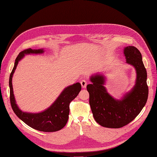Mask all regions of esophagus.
Listing matches in <instances>:
<instances>
[{
  "label": "esophagus",
  "instance_id": "1",
  "mask_svg": "<svg viewBox=\"0 0 157 157\" xmlns=\"http://www.w3.org/2000/svg\"><path fill=\"white\" fill-rule=\"evenodd\" d=\"M81 85L82 88H86V85H87V82L85 80H82L81 81Z\"/></svg>",
  "mask_w": 157,
  "mask_h": 157
}]
</instances>
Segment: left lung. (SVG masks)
<instances>
[{
	"mask_svg": "<svg viewBox=\"0 0 157 157\" xmlns=\"http://www.w3.org/2000/svg\"><path fill=\"white\" fill-rule=\"evenodd\" d=\"M126 63L136 70L135 85L120 98H114L105 87L106 77L96 73L90 77L91 84L87 85L90 95L89 103L95 120L107 128H118L132 121L145 105L148 96L147 72L141 53L134 46L123 49Z\"/></svg>",
	"mask_w": 157,
	"mask_h": 157,
	"instance_id": "left-lung-1",
	"label": "left lung"
}]
</instances>
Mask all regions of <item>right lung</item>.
Returning <instances> with one entry per match:
<instances>
[{
  "mask_svg": "<svg viewBox=\"0 0 157 157\" xmlns=\"http://www.w3.org/2000/svg\"><path fill=\"white\" fill-rule=\"evenodd\" d=\"M44 49H25L19 53L15 60L14 67L10 76V101L12 109L21 120L36 130L52 132L63 128L67 123L69 114V104L75 98L81 90L79 83H74L65 88L55 102L46 109L39 113H29L21 111L16 104L13 93L12 79L19 62L25 55L42 54Z\"/></svg>",
  "mask_w": 157,
  "mask_h": 157,
  "instance_id": "obj_1",
  "label": "right lung"
}]
</instances>
